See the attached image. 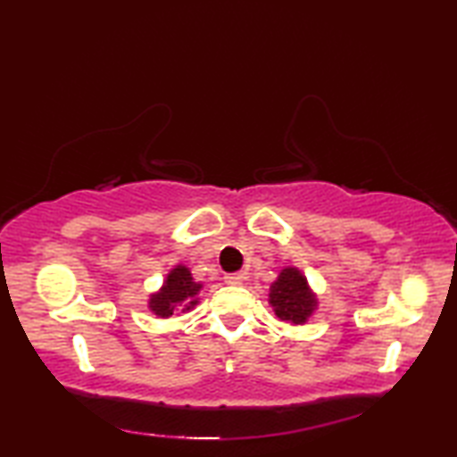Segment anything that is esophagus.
<instances>
[{
  "mask_svg": "<svg viewBox=\"0 0 457 457\" xmlns=\"http://www.w3.org/2000/svg\"><path fill=\"white\" fill-rule=\"evenodd\" d=\"M223 280H226V284H231V286H239V284H244V280H245V274H242V272H236V274H226V278H223Z\"/></svg>",
  "mask_w": 457,
  "mask_h": 457,
  "instance_id": "34e87169",
  "label": "esophagus"
}]
</instances>
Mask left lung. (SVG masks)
<instances>
[{
	"instance_id": "obj_1",
	"label": "left lung",
	"mask_w": 457,
	"mask_h": 457,
	"mask_svg": "<svg viewBox=\"0 0 457 457\" xmlns=\"http://www.w3.org/2000/svg\"><path fill=\"white\" fill-rule=\"evenodd\" d=\"M270 304L278 319L288 324H304L319 306L316 294L298 268H284L270 286Z\"/></svg>"
}]
</instances>
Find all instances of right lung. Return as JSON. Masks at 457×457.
I'll list each match as a JSON object with an SVG mask.
<instances>
[{
	"mask_svg": "<svg viewBox=\"0 0 457 457\" xmlns=\"http://www.w3.org/2000/svg\"><path fill=\"white\" fill-rule=\"evenodd\" d=\"M201 288H204V284L193 280L189 268H185L181 264L175 266L171 272L167 274L161 290L151 294V312L157 314L159 319H169L179 306H183L181 312H189L199 303L197 294Z\"/></svg>",
	"mask_w": 457,
	"mask_h": 457,
	"instance_id": "1",
	"label": "right lung"
}]
</instances>
